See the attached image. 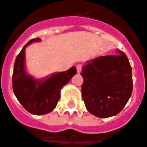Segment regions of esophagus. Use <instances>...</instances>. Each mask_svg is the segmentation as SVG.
Instances as JSON below:
<instances>
[{
    "label": "esophagus",
    "instance_id": "obj_1",
    "mask_svg": "<svg viewBox=\"0 0 147 147\" xmlns=\"http://www.w3.org/2000/svg\"><path fill=\"white\" fill-rule=\"evenodd\" d=\"M76 69H77V72H78V73H80V72H81V71H82V65H77Z\"/></svg>",
    "mask_w": 147,
    "mask_h": 147
}]
</instances>
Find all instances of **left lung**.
<instances>
[{"mask_svg": "<svg viewBox=\"0 0 147 147\" xmlns=\"http://www.w3.org/2000/svg\"><path fill=\"white\" fill-rule=\"evenodd\" d=\"M118 52L89 61L82 67V100L88 111L99 118L118 115L132 93L131 65L125 54Z\"/></svg>", "mask_w": 147, "mask_h": 147, "instance_id": "8db88e82", "label": "left lung"}]
</instances>
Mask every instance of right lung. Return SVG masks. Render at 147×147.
Returning <instances> with one entry per match:
<instances>
[{"label":"right lung","mask_w":147,"mask_h":147,"mask_svg":"<svg viewBox=\"0 0 147 147\" xmlns=\"http://www.w3.org/2000/svg\"><path fill=\"white\" fill-rule=\"evenodd\" d=\"M40 39L35 38L22 49L16 57L12 75L13 92L22 107L32 115H46L56 107L61 97V90L76 74V67L52 75L48 79H33L25 70V48L32 42Z\"/></svg>","instance_id":"obj_1"}]
</instances>
